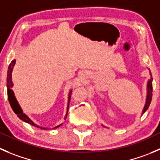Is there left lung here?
<instances>
[{
	"instance_id": "1",
	"label": "left lung",
	"mask_w": 160,
	"mask_h": 160,
	"mask_svg": "<svg viewBox=\"0 0 160 160\" xmlns=\"http://www.w3.org/2000/svg\"><path fill=\"white\" fill-rule=\"evenodd\" d=\"M150 75L152 76L151 72H150ZM152 78L151 77L149 80L148 81L147 83V96H146V102H145V105L144 106L143 111H142V114L146 112V110L148 109V107H149L150 103H151L152 101Z\"/></svg>"
}]
</instances>
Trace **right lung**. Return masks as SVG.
<instances>
[{"label": "right lung", "instance_id": "add662e5", "mask_svg": "<svg viewBox=\"0 0 160 160\" xmlns=\"http://www.w3.org/2000/svg\"><path fill=\"white\" fill-rule=\"evenodd\" d=\"M15 64V60H13L12 62L10 63L8 66V74H7V88H8V101H9V103H10L11 106H12V108L13 109L14 112L17 115L18 118L20 119H22V121L26 122V123H29V124L32 125V126L36 127V128H41V129H44L46 130V128H42V127H39L38 125L35 124L33 122L26 116L25 113H23L21 107L20 105H18V102H17L16 98L15 97V94H14L13 91L12 90V88L13 87V83H12V69H13L14 66ZM71 94H72V91H69V98H68V107H67V112H66V116L65 117V119L66 118L67 116V113H68V109H69V101H70L71 98ZM62 124L58 125V126L55 127L54 128H57L58 127L61 126Z\"/></svg>", "mask_w": 160, "mask_h": 160}]
</instances>
